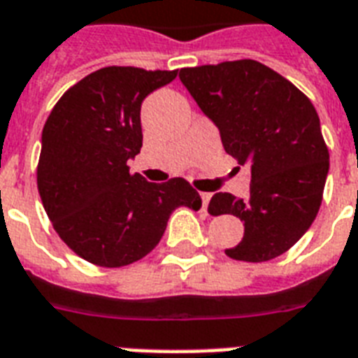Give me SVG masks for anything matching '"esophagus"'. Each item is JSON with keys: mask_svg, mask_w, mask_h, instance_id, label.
Returning a JSON list of instances; mask_svg holds the SVG:
<instances>
[{"mask_svg": "<svg viewBox=\"0 0 358 358\" xmlns=\"http://www.w3.org/2000/svg\"><path fill=\"white\" fill-rule=\"evenodd\" d=\"M201 199H202V210H208V204H210L212 193H201Z\"/></svg>", "mask_w": 358, "mask_h": 358, "instance_id": "esophagus-1", "label": "esophagus"}]
</instances>
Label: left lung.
<instances>
[{
    "instance_id": "8db88e82",
    "label": "left lung",
    "mask_w": 358,
    "mask_h": 358,
    "mask_svg": "<svg viewBox=\"0 0 358 358\" xmlns=\"http://www.w3.org/2000/svg\"><path fill=\"white\" fill-rule=\"evenodd\" d=\"M180 81L217 126L227 154L250 165L249 199L215 193L208 212L243 221V239L224 252L266 262L294 247L322 204L329 150L303 92L266 64L243 59L180 70Z\"/></svg>"
}]
</instances>
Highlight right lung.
I'll return each mask as SVG.
<instances>
[{
  "instance_id": "add662e5",
  "label": "right lung",
  "mask_w": 358,
  "mask_h": 358,
  "mask_svg": "<svg viewBox=\"0 0 358 358\" xmlns=\"http://www.w3.org/2000/svg\"><path fill=\"white\" fill-rule=\"evenodd\" d=\"M178 70L108 66L64 92L42 129L36 184L53 229L83 260L122 267L150 252L180 206L199 210L184 178L129 174L143 146L141 103Z\"/></svg>"
}]
</instances>
